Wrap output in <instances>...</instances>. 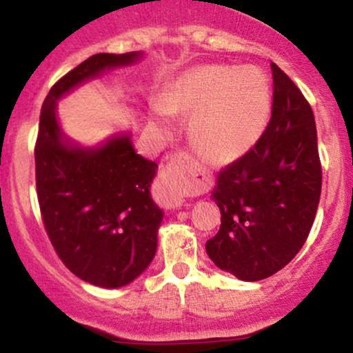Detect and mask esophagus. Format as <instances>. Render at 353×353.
<instances>
[{"label":"esophagus","mask_w":353,"mask_h":353,"mask_svg":"<svg viewBox=\"0 0 353 353\" xmlns=\"http://www.w3.org/2000/svg\"><path fill=\"white\" fill-rule=\"evenodd\" d=\"M197 165L192 159L184 154H176L169 159V163L161 169L159 188H157V199L168 209L181 208L184 197L190 190L197 188Z\"/></svg>","instance_id":"obj_1"}]
</instances>
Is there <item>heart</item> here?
Here are the masks:
<instances>
[{"label": "heart", "mask_w": 353, "mask_h": 353, "mask_svg": "<svg viewBox=\"0 0 353 353\" xmlns=\"http://www.w3.org/2000/svg\"><path fill=\"white\" fill-rule=\"evenodd\" d=\"M270 99L264 72L205 64L184 71L164 88L159 103L152 104L151 123L163 129L171 114H190L189 134L197 151L228 163L249 151L264 132Z\"/></svg>", "instance_id": "1"}]
</instances>
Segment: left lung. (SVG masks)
I'll use <instances>...</instances> for the list:
<instances>
[{"label":"left lung","instance_id":"obj_1","mask_svg":"<svg viewBox=\"0 0 353 353\" xmlns=\"http://www.w3.org/2000/svg\"><path fill=\"white\" fill-rule=\"evenodd\" d=\"M272 117L254 148L219 172L210 199L221 229L205 242L210 261L245 282L262 281L297 255L322 189L310 104L277 64Z\"/></svg>","mask_w":353,"mask_h":353}]
</instances>
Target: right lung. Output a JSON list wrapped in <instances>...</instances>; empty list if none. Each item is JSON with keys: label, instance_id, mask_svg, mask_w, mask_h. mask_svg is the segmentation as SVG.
I'll return each mask as SVG.
<instances>
[{"label": "right lung", "instance_id": "add662e5", "mask_svg": "<svg viewBox=\"0 0 353 353\" xmlns=\"http://www.w3.org/2000/svg\"><path fill=\"white\" fill-rule=\"evenodd\" d=\"M141 51L99 52L48 92L36 139V190L48 236L76 277L104 289L128 285L157 250L164 212L151 197L157 164L134 151L131 132L81 145L58 121V101L106 71L139 63Z\"/></svg>", "mask_w": 353, "mask_h": 353}]
</instances>
